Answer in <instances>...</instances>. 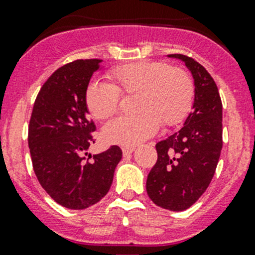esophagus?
<instances>
[{
  "instance_id": "1",
  "label": "esophagus",
  "mask_w": 255,
  "mask_h": 255,
  "mask_svg": "<svg viewBox=\"0 0 255 255\" xmlns=\"http://www.w3.org/2000/svg\"><path fill=\"white\" fill-rule=\"evenodd\" d=\"M134 150H135V146H123V148H122L123 155H125V156L129 155V154H132Z\"/></svg>"
}]
</instances>
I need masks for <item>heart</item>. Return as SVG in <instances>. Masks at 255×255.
I'll return each instance as SVG.
<instances>
[{"instance_id": "1", "label": "heart", "mask_w": 255, "mask_h": 255, "mask_svg": "<svg viewBox=\"0 0 255 255\" xmlns=\"http://www.w3.org/2000/svg\"><path fill=\"white\" fill-rule=\"evenodd\" d=\"M110 85L91 82L85 104L92 118L104 121L117 111L120 95L133 100V116H121L102 129L106 143L134 146L156 133L159 122L170 127L181 122L191 110L195 87L182 69H171L160 61L140 60L112 69Z\"/></svg>"}]
</instances>
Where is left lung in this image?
Instances as JSON below:
<instances>
[{"mask_svg": "<svg viewBox=\"0 0 255 255\" xmlns=\"http://www.w3.org/2000/svg\"><path fill=\"white\" fill-rule=\"evenodd\" d=\"M184 61L194 78L192 112L184 126L156 143L158 160L148 174L146 192L156 206L184 211L206 191L222 150V102L216 82L206 69L186 55Z\"/></svg>", "mask_w": 255, "mask_h": 255, "instance_id": "1", "label": "left lung"}]
</instances>
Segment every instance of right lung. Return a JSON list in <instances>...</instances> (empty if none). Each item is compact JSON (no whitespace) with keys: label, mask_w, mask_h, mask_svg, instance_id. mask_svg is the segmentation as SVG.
<instances>
[{"label":"right lung","mask_w":255,"mask_h":255,"mask_svg":"<svg viewBox=\"0 0 255 255\" xmlns=\"http://www.w3.org/2000/svg\"><path fill=\"white\" fill-rule=\"evenodd\" d=\"M100 69L101 60L86 59L54 71L38 94L28 128L38 181L54 201L70 210L97 204L109 192L122 159L117 145L92 156L87 153L96 126L89 118L85 92Z\"/></svg>","instance_id":"obj_1"}]
</instances>
